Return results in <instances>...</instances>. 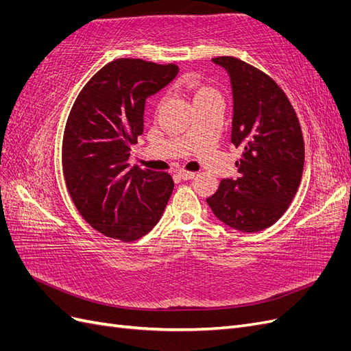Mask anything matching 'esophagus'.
I'll return each instance as SVG.
<instances>
[{
  "mask_svg": "<svg viewBox=\"0 0 351 351\" xmlns=\"http://www.w3.org/2000/svg\"><path fill=\"white\" fill-rule=\"evenodd\" d=\"M178 176L182 177L183 180H192V178L196 177V173H193V171H186V169H180Z\"/></svg>",
  "mask_w": 351,
  "mask_h": 351,
  "instance_id": "1",
  "label": "esophagus"
}]
</instances>
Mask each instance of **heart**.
<instances>
[{
	"label": "heart",
	"instance_id": "obj_1",
	"mask_svg": "<svg viewBox=\"0 0 351 351\" xmlns=\"http://www.w3.org/2000/svg\"><path fill=\"white\" fill-rule=\"evenodd\" d=\"M186 86L189 88L190 92H192L195 105H199L202 102H206L212 98L219 97V92L217 89H214L212 86H208V84L200 83L196 79H189L186 82Z\"/></svg>",
	"mask_w": 351,
	"mask_h": 351
}]
</instances>
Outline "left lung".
<instances>
[{"label": "left lung", "instance_id": "left-lung-1", "mask_svg": "<svg viewBox=\"0 0 351 351\" xmlns=\"http://www.w3.org/2000/svg\"><path fill=\"white\" fill-rule=\"evenodd\" d=\"M230 74L231 142L241 147L239 177L224 178L206 199L215 217L243 232L275 224L302 182L304 142L299 119L277 82L236 57L212 58Z\"/></svg>", "mask_w": 351, "mask_h": 351}]
</instances>
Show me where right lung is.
I'll return each mask as SVG.
<instances>
[{
	"label": "right lung",
	"mask_w": 351,
	"mask_h": 351,
	"mask_svg": "<svg viewBox=\"0 0 351 351\" xmlns=\"http://www.w3.org/2000/svg\"><path fill=\"white\" fill-rule=\"evenodd\" d=\"M177 73L176 64L114 60L73 104L62 137V173L80 215L104 236L133 241L162 217L173 177L130 167L129 156L143 133L146 98Z\"/></svg>",
	"instance_id": "right-lung-1"
}]
</instances>
